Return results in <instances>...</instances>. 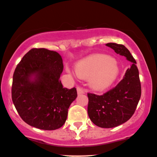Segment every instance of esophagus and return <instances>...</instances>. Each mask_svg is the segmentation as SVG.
I'll return each instance as SVG.
<instances>
[{
  "label": "esophagus",
  "instance_id": "esophagus-1",
  "mask_svg": "<svg viewBox=\"0 0 157 157\" xmlns=\"http://www.w3.org/2000/svg\"><path fill=\"white\" fill-rule=\"evenodd\" d=\"M85 92H86V91H85L84 90H83L82 87H79V86L77 87V93H78V94H84Z\"/></svg>",
  "mask_w": 157,
  "mask_h": 157
}]
</instances>
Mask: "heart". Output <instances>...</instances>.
Here are the masks:
<instances>
[{
  "label": "heart",
  "instance_id": "1",
  "mask_svg": "<svg viewBox=\"0 0 157 157\" xmlns=\"http://www.w3.org/2000/svg\"><path fill=\"white\" fill-rule=\"evenodd\" d=\"M77 75L89 78L90 87L97 91L108 89L117 79L119 73V64L105 55H98L83 59L75 66Z\"/></svg>",
  "mask_w": 157,
  "mask_h": 157
}]
</instances>
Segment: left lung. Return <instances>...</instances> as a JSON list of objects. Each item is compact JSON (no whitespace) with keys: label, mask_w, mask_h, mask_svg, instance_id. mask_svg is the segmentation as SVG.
I'll use <instances>...</instances> for the list:
<instances>
[{"label":"left lung","mask_w":157,"mask_h":157,"mask_svg":"<svg viewBox=\"0 0 157 157\" xmlns=\"http://www.w3.org/2000/svg\"><path fill=\"white\" fill-rule=\"evenodd\" d=\"M106 46L132 63L116 87L102 95L87 94V112L91 121L102 128H113L127 121L134 114L140 98L141 86L136 61L129 50L115 43Z\"/></svg>","instance_id":"1"}]
</instances>
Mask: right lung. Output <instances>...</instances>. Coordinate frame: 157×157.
Listing matches in <instances>:
<instances>
[{"label": "right lung", "instance_id": "add662e5", "mask_svg": "<svg viewBox=\"0 0 157 157\" xmlns=\"http://www.w3.org/2000/svg\"><path fill=\"white\" fill-rule=\"evenodd\" d=\"M63 71L57 52L32 49L22 57L13 75L11 98L22 119L44 130H55L65 124L76 89L64 88L59 80Z\"/></svg>", "mask_w": 157, "mask_h": 157}]
</instances>
